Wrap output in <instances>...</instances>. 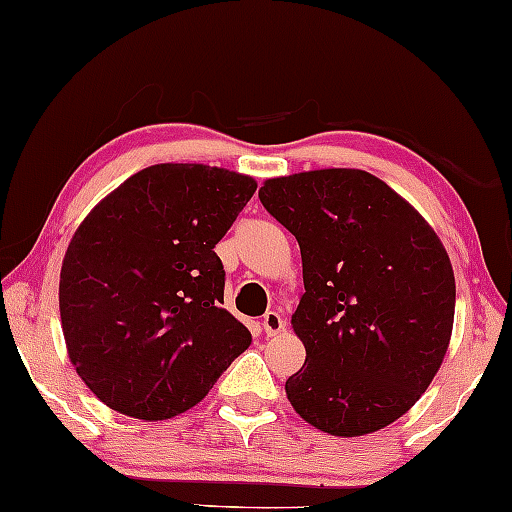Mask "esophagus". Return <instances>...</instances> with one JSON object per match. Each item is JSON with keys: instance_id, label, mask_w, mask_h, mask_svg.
Returning <instances> with one entry per match:
<instances>
[{"instance_id": "1", "label": "esophagus", "mask_w": 512, "mask_h": 512, "mask_svg": "<svg viewBox=\"0 0 512 512\" xmlns=\"http://www.w3.org/2000/svg\"><path fill=\"white\" fill-rule=\"evenodd\" d=\"M263 331L268 336H277V334H282L284 331V327H287V322L282 320V315L280 313H275V310H268V313L263 315Z\"/></svg>"}]
</instances>
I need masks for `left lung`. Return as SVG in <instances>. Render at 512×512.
Segmentation results:
<instances>
[{
	"label": "left lung",
	"instance_id": "8db88e82",
	"mask_svg": "<svg viewBox=\"0 0 512 512\" xmlns=\"http://www.w3.org/2000/svg\"><path fill=\"white\" fill-rule=\"evenodd\" d=\"M263 207L301 247L291 327L305 362L287 378L296 414L322 433L390 426L447 355L456 282L447 249L407 199L362 169L268 178Z\"/></svg>",
	"mask_w": 512,
	"mask_h": 512
}]
</instances>
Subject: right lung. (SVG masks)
Returning <instances> with one entry per match:
<instances>
[{"label": "right lung", "mask_w": 512, "mask_h": 512, "mask_svg": "<svg viewBox=\"0 0 512 512\" xmlns=\"http://www.w3.org/2000/svg\"><path fill=\"white\" fill-rule=\"evenodd\" d=\"M256 181L207 164H155L103 197L65 251L58 305L68 357L103 404L164 421L204 400L251 345L223 308L214 247Z\"/></svg>", "instance_id": "1"}]
</instances>
